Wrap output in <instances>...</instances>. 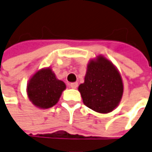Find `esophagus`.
Returning a JSON list of instances; mask_svg holds the SVG:
<instances>
[{
	"label": "esophagus",
	"instance_id": "34e87169",
	"mask_svg": "<svg viewBox=\"0 0 152 152\" xmlns=\"http://www.w3.org/2000/svg\"><path fill=\"white\" fill-rule=\"evenodd\" d=\"M69 86H70L72 89H76L77 87V83H69Z\"/></svg>",
	"mask_w": 152,
	"mask_h": 152
}]
</instances>
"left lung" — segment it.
Masks as SVG:
<instances>
[{"instance_id":"8db88e82","label":"left lung","mask_w":152,"mask_h":152,"mask_svg":"<svg viewBox=\"0 0 152 152\" xmlns=\"http://www.w3.org/2000/svg\"><path fill=\"white\" fill-rule=\"evenodd\" d=\"M83 103L101 114L111 112L118 107L124 94V83L118 69L102 55L87 64L84 83L78 86Z\"/></svg>"}]
</instances>
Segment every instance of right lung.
<instances>
[{
	"label": "right lung",
	"mask_w": 152,
	"mask_h": 152,
	"mask_svg": "<svg viewBox=\"0 0 152 152\" xmlns=\"http://www.w3.org/2000/svg\"><path fill=\"white\" fill-rule=\"evenodd\" d=\"M66 88L63 81L59 80L51 67L42 68L29 78L26 93L29 101L37 108L48 109L58 103Z\"/></svg>",
	"instance_id": "1"
}]
</instances>
